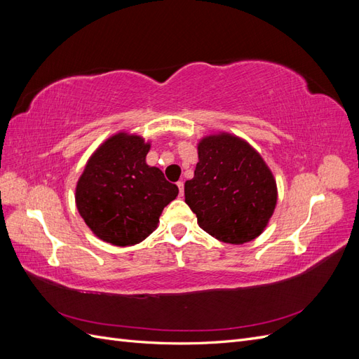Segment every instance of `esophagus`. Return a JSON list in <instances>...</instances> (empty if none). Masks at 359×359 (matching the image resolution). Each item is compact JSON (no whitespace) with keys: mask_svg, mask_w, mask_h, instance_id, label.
Here are the masks:
<instances>
[{"mask_svg":"<svg viewBox=\"0 0 359 359\" xmlns=\"http://www.w3.org/2000/svg\"><path fill=\"white\" fill-rule=\"evenodd\" d=\"M177 186L180 189V196H184V182L182 181H178Z\"/></svg>","mask_w":359,"mask_h":359,"instance_id":"obj_1","label":"esophagus"}]
</instances>
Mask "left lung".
<instances>
[{
    "mask_svg": "<svg viewBox=\"0 0 359 359\" xmlns=\"http://www.w3.org/2000/svg\"><path fill=\"white\" fill-rule=\"evenodd\" d=\"M194 177L184 184L186 203L198 224L226 244L253 241L277 205V182L265 160L245 139L217 132L198 142Z\"/></svg>",
    "mask_w": 359,
    "mask_h": 359,
    "instance_id": "left-lung-1",
    "label": "left lung"
}]
</instances>
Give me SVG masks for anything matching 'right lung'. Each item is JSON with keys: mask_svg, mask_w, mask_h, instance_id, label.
Returning a JSON list of instances; mask_svg holds the SVG:
<instances>
[{"mask_svg": "<svg viewBox=\"0 0 359 359\" xmlns=\"http://www.w3.org/2000/svg\"><path fill=\"white\" fill-rule=\"evenodd\" d=\"M151 140L118 132L90 156L76 182V208L99 240L118 247L135 245L153 233L163 208L178 187L149 166Z\"/></svg>", "mask_w": 359, "mask_h": 359, "instance_id": "1", "label": "right lung"}]
</instances>
